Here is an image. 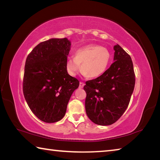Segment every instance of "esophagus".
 Segmentation results:
<instances>
[{
	"label": "esophagus",
	"mask_w": 160,
	"mask_h": 160,
	"mask_svg": "<svg viewBox=\"0 0 160 160\" xmlns=\"http://www.w3.org/2000/svg\"><path fill=\"white\" fill-rule=\"evenodd\" d=\"M84 85H85V83L82 82H80V85H79V87H80V88H82L83 87H84Z\"/></svg>",
	"instance_id": "1"
}]
</instances>
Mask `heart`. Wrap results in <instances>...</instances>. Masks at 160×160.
I'll use <instances>...</instances> for the list:
<instances>
[{
  "label": "heart",
  "instance_id": "obj_1",
  "mask_svg": "<svg viewBox=\"0 0 160 160\" xmlns=\"http://www.w3.org/2000/svg\"><path fill=\"white\" fill-rule=\"evenodd\" d=\"M111 58L112 56L107 48L96 44L88 45L78 49L75 58L68 60L67 70L70 75H75L82 68L86 76L97 78L106 71Z\"/></svg>",
  "mask_w": 160,
  "mask_h": 160
}]
</instances>
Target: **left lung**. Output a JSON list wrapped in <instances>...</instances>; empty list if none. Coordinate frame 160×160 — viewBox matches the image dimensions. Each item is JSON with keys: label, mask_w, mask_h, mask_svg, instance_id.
<instances>
[{"label": "left lung", "mask_w": 160, "mask_h": 160, "mask_svg": "<svg viewBox=\"0 0 160 160\" xmlns=\"http://www.w3.org/2000/svg\"><path fill=\"white\" fill-rule=\"evenodd\" d=\"M113 48L115 61L109 68L84 86L86 113L97 125L117 121L128 107L134 90L135 75L131 56L118 44Z\"/></svg>", "instance_id": "left-lung-1"}]
</instances>
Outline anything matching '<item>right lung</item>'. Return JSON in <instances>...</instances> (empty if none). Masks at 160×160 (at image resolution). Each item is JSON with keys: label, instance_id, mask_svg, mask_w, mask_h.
Instances as JSON below:
<instances>
[{"label": "right lung", "instance_id": "add662e5", "mask_svg": "<svg viewBox=\"0 0 160 160\" xmlns=\"http://www.w3.org/2000/svg\"><path fill=\"white\" fill-rule=\"evenodd\" d=\"M70 42L51 39L35 47L26 59L22 90L29 109L40 120L55 123L63 118L79 81L67 72Z\"/></svg>", "mask_w": 160, "mask_h": 160}]
</instances>
